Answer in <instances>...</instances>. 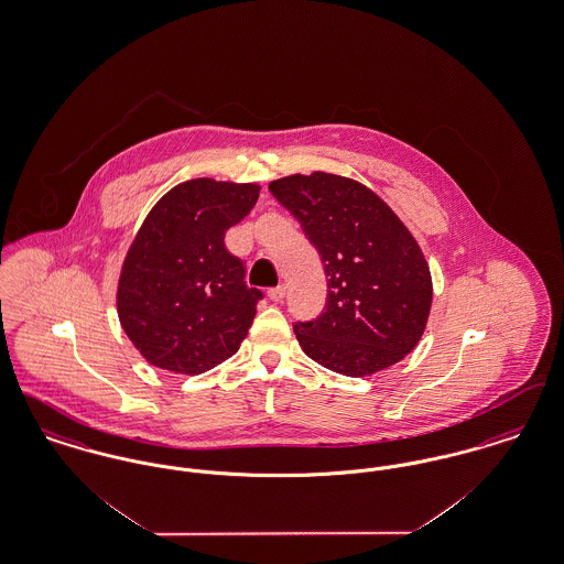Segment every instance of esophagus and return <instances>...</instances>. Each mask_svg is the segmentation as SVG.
<instances>
[{
    "instance_id": "1",
    "label": "esophagus",
    "mask_w": 564,
    "mask_h": 564,
    "mask_svg": "<svg viewBox=\"0 0 564 564\" xmlns=\"http://www.w3.org/2000/svg\"><path fill=\"white\" fill-rule=\"evenodd\" d=\"M269 297L272 302H281V300L285 297V288H283V285L272 288V290H269Z\"/></svg>"
}]
</instances>
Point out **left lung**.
<instances>
[{
  "instance_id": "left-lung-1",
  "label": "left lung",
  "mask_w": 564,
  "mask_h": 564,
  "mask_svg": "<svg viewBox=\"0 0 564 564\" xmlns=\"http://www.w3.org/2000/svg\"><path fill=\"white\" fill-rule=\"evenodd\" d=\"M322 256L327 302L295 323L302 350L338 375L372 376L414 349L430 319V264L412 232L368 186L325 171L270 182Z\"/></svg>"
}]
</instances>
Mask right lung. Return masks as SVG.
<instances>
[{
    "label": "right lung",
    "mask_w": 564,
    "mask_h": 564,
    "mask_svg": "<svg viewBox=\"0 0 564 564\" xmlns=\"http://www.w3.org/2000/svg\"><path fill=\"white\" fill-rule=\"evenodd\" d=\"M258 184L189 180L143 219L122 262L118 319L141 357L196 376L232 357L256 317L260 290L245 285L226 230L249 214Z\"/></svg>",
    "instance_id": "right-lung-1"
}]
</instances>
